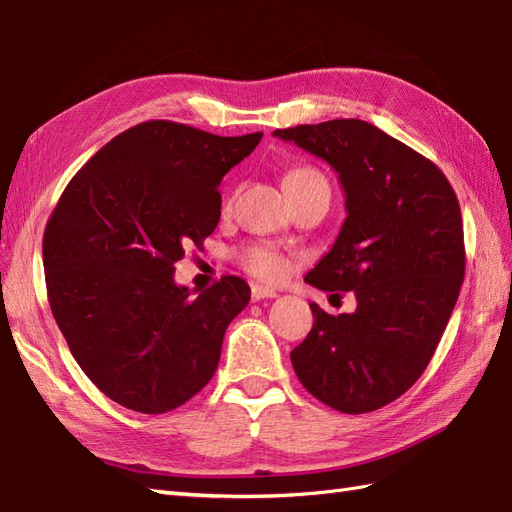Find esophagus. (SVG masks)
I'll use <instances>...</instances> for the list:
<instances>
[{
    "mask_svg": "<svg viewBox=\"0 0 512 512\" xmlns=\"http://www.w3.org/2000/svg\"><path fill=\"white\" fill-rule=\"evenodd\" d=\"M276 291L269 289V287H260V285H254L252 287V300L258 302V300H265V298H276Z\"/></svg>",
    "mask_w": 512,
    "mask_h": 512,
    "instance_id": "34e87169",
    "label": "esophagus"
}]
</instances>
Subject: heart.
<instances>
[{
  "instance_id": "b5f03b06",
  "label": "heart",
  "mask_w": 512,
  "mask_h": 512,
  "mask_svg": "<svg viewBox=\"0 0 512 512\" xmlns=\"http://www.w3.org/2000/svg\"><path fill=\"white\" fill-rule=\"evenodd\" d=\"M315 181H322V184H326V179L317 173L315 168H306V166L293 168L285 177V188L291 184H315ZM241 263L249 271V274H254L256 278H263V280H271V282L285 278L287 269H289V263L285 256L278 254L276 249L263 247V245L245 247L241 252Z\"/></svg>"
}]
</instances>
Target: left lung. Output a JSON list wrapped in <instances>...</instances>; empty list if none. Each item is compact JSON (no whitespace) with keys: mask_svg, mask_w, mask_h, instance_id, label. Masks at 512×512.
I'll list each match as a JSON object with an SVG mask.
<instances>
[{"mask_svg":"<svg viewBox=\"0 0 512 512\" xmlns=\"http://www.w3.org/2000/svg\"><path fill=\"white\" fill-rule=\"evenodd\" d=\"M335 168L348 217L304 282L352 291L355 313L311 302L313 328L291 350L293 370L317 401L366 414L405 394L425 372L464 280V230L442 170L363 120L276 129Z\"/></svg>","mask_w":512,"mask_h":512,"instance_id":"obj_1","label":"left lung"}]
</instances>
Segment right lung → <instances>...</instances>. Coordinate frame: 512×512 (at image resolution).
I'll use <instances>...</instances> for the list:
<instances>
[{
    "label": "right lung",
    "instance_id": "add662e5",
    "mask_svg": "<svg viewBox=\"0 0 512 512\" xmlns=\"http://www.w3.org/2000/svg\"><path fill=\"white\" fill-rule=\"evenodd\" d=\"M260 138L135 124L56 203L43 234L50 309L78 366L122 407L164 414L214 377L225 328L252 291L223 276L192 298L175 285V263L214 232L221 179Z\"/></svg>",
    "mask_w": 512,
    "mask_h": 512
}]
</instances>
